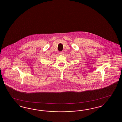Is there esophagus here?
Segmentation results:
<instances>
[{
  "label": "esophagus",
  "mask_w": 122,
  "mask_h": 122,
  "mask_svg": "<svg viewBox=\"0 0 122 122\" xmlns=\"http://www.w3.org/2000/svg\"><path fill=\"white\" fill-rule=\"evenodd\" d=\"M59 54H61V55H62V54H64V52H63V51H62V52H59Z\"/></svg>",
  "instance_id": "34e87169"
}]
</instances>
